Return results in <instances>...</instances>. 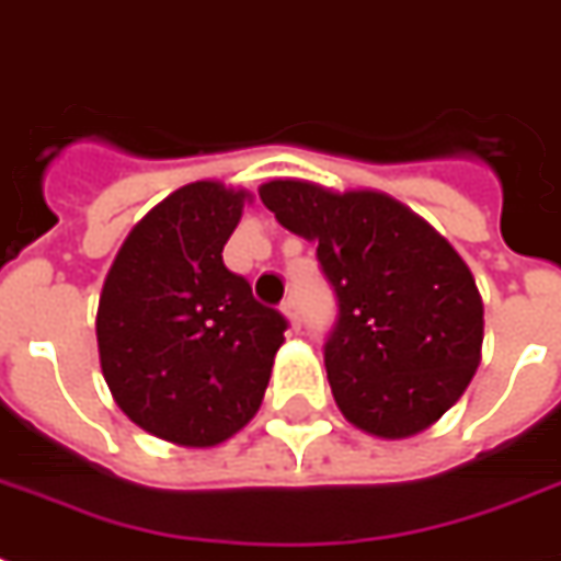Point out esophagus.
Masks as SVG:
<instances>
[{
  "instance_id": "obj_1",
  "label": "esophagus",
  "mask_w": 561,
  "mask_h": 561,
  "mask_svg": "<svg viewBox=\"0 0 561 561\" xmlns=\"http://www.w3.org/2000/svg\"><path fill=\"white\" fill-rule=\"evenodd\" d=\"M282 314H285V320L290 323V329H299V306L297 299H285L282 302Z\"/></svg>"
}]
</instances>
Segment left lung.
Segmentation results:
<instances>
[{"label":"left lung","mask_w":561,"mask_h":561,"mask_svg":"<svg viewBox=\"0 0 561 561\" xmlns=\"http://www.w3.org/2000/svg\"><path fill=\"white\" fill-rule=\"evenodd\" d=\"M259 197L314 241L337 297L325 343L334 401L378 439H408L457 404L480 367L483 299L469 264L425 218L375 188L276 178Z\"/></svg>","instance_id":"obj_1"}]
</instances>
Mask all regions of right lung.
<instances>
[{
    "label": "right lung",
    "instance_id": "add662e5",
    "mask_svg": "<svg viewBox=\"0 0 561 561\" xmlns=\"http://www.w3.org/2000/svg\"><path fill=\"white\" fill-rule=\"evenodd\" d=\"M247 188L194 180L118 247L95 337L104 381L130 422L183 448H215L259 413L285 317L227 271Z\"/></svg>",
    "mask_w": 561,
    "mask_h": 561
}]
</instances>
